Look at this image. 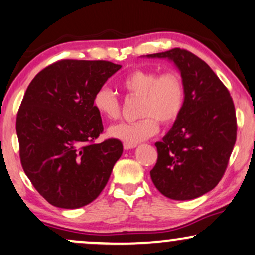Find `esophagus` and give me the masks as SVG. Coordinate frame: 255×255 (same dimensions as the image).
Listing matches in <instances>:
<instances>
[{
    "instance_id": "34e87169",
    "label": "esophagus",
    "mask_w": 255,
    "mask_h": 255,
    "mask_svg": "<svg viewBox=\"0 0 255 255\" xmlns=\"http://www.w3.org/2000/svg\"><path fill=\"white\" fill-rule=\"evenodd\" d=\"M123 146H124V149H125V150H130V149H133V147H136V144L124 143V144H123Z\"/></svg>"
}]
</instances>
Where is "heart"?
<instances>
[{
    "label": "heart",
    "instance_id": "heart-1",
    "mask_svg": "<svg viewBox=\"0 0 255 255\" xmlns=\"http://www.w3.org/2000/svg\"><path fill=\"white\" fill-rule=\"evenodd\" d=\"M128 97L139 98L138 116L133 123H119L109 128V136L124 143L137 144L152 137L158 131V122L169 125L176 122L184 108L185 87L182 77L175 71L159 73L151 68L131 71L121 81ZM93 108L104 118L117 121L122 104L117 94L103 86L93 96Z\"/></svg>",
    "mask_w": 255,
    "mask_h": 255
}]
</instances>
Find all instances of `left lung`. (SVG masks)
Instances as JSON below:
<instances>
[{
	"label": "left lung",
	"instance_id": "1",
	"mask_svg": "<svg viewBox=\"0 0 255 255\" xmlns=\"http://www.w3.org/2000/svg\"><path fill=\"white\" fill-rule=\"evenodd\" d=\"M168 58L181 72L184 108L171 130L157 142L155 187L171 200H193L218 185L237 140V115L227 87L202 59L187 49L149 54Z\"/></svg>",
	"mask_w": 255,
	"mask_h": 255
}]
</instances>
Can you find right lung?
<instances>
[{
    "label": "right lung",
    "mask_w": 255,
    "mask_h": 255,
    "mask_svg": "<svg viewBox=\"0 0 255 255\" xmlns=\"http://www.w3.org/2000/svg\"><path fill=\"white\" fill-rule=\"evenodd\" d=\"M121 65L64 59L40 71L16 117L21 165L52 206L75 209L96 200L123 153L119 139L96 144L103 133L93 96Z\"/></svg>",
    "instance_id": "right-lung-1"
}]
</instances>
